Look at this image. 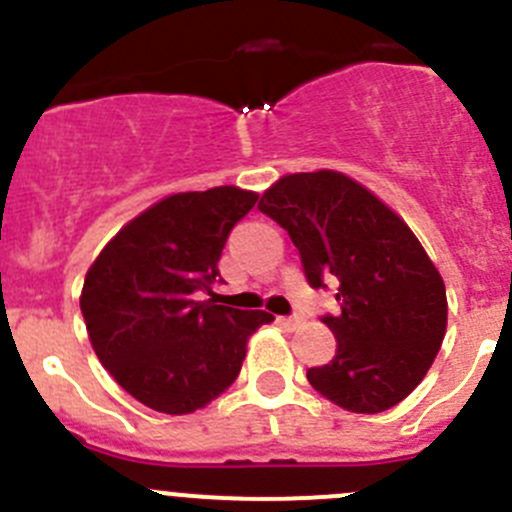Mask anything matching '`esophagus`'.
Masks as SVG:
<instances>
[{"instance_id":"34e87169","label":"esophagus","mask_w":512,"mask_h":512,"mask_svg":"<svg viewBox=\"0 0 512 512\" xmlns=\"http://www.w3.org/2000/svg\"><path fill=\"white\" fill-rule=\"evenodd\" d=\"M281 324H284V326H289V329H296V326H299L301 324V316H281Z\"/></svg>"}]
</instances>
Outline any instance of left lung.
<instances>
[{
  "label": "left lung",
  "mask_w": 512,
  "mask_h": 512,
  "mask_svg": "<svg viewBox=\"0 0 512 512\" xmlns=\"http://www.w3.org/2000/svg\"><path fill=\"white\" fill-rule=\"evenodd\" d=\"M259 211L289 231L311 289L337 284L339 311L321 316L337 354L306 372L311 387L359 415L402 402L447 329L445 284L410 226L337 170L284 175Z\"/></svg>",
  "instance_id": "1"
}]
</instances>
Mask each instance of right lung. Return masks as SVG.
<instances>
[{"instance_id": "right-lung-1", "label": "right lung", "mask_w": 512, "mask_h": 512, "mask_svg": "<svg viewBox=\"0 0 512 512\" xmlns=\"http://www.w3.org/2000/svg\"><path fill=\"white\" fill-rule=\"evenodd\" d=\"M259 196L236 186L175 193L123 226L90 266L80 309L115 382L165 415H188L236 382L266 311L198 299L216 284L231 228Z\"/></svg>"}]
</instances>
